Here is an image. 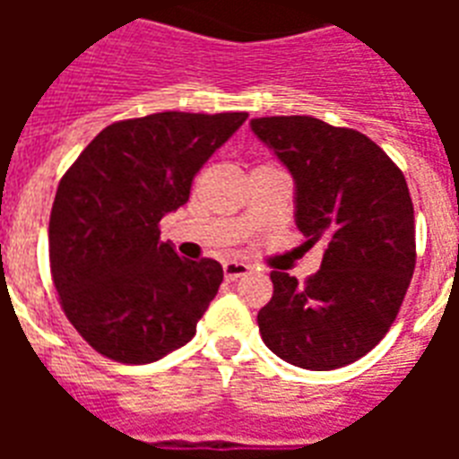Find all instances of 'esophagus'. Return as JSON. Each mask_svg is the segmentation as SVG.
Segmentation results:
<instances>
[{
    "mask_svg": "<svg viewBox=\"0 0 459 459\" xmlns=\"http://www.w3.org/2000/svg\"><path fill=\"white\" fill-rule=\"evenodd\" d=\"M247 272H250V266L243 264V262H226L223 264V279L226 281L243 279V276H247Z\"/></svg>",
    "mask_w": 459,
    "mask_h": 459,
    "instance_id": "obj_1",
    "label": "esophagus"
}]
</instances>
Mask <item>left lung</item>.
I'll use <instances>...</instances> for the list:
<instances>
[{
  "label": "left lung",
  "instance_id": "8db88e82",
  "mask_svg": "<svg viewBox=\"0 0 459 459\" xmlns=\"http://www.w3.org/2000/svg\"><path fill=\"white\" fill-rule=\"evenodd\" d=\"M252 133L295 180V223L321 269L298 283L272 273L257 314L262 341L288 364L328 371L357 362L398 316L414 273V209L405 176L352 128L312 117L252 118Z\"/></svg>",
  "mask_w": 459,
  "mask_h": 459
}]
</instances>
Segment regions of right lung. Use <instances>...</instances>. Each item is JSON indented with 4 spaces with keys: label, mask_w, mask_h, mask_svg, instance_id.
Here are the masks:
<instances>
[{
    "label": "right lung",
    "mask_w": 459,
    "mask_h": 459,
    "mask_svg": "<svg viewBox=\"0 0 459 459\" xmlns=\"http://www.w3.org/2000/svg\"><path fill=\"white\" fill-rule=\"evenodd\" d=\"M247 114L161 111L107 126L56 187L49 266L68 321L109 359L150 364L193 341L219 293L214 259H180L159 221Z\"/></svg>",
    "instance_id": "right-lung-1"
}]
</instances>
